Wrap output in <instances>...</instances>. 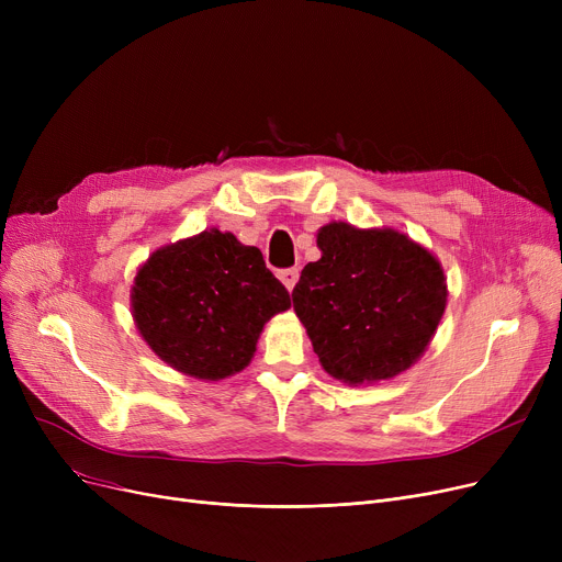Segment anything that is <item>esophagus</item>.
<instances>
[{"mask_svg": "<svg viewBox=\"0 0 562 562\" xmlns=\"http://www.w3.org/2000/svg\"><path fill=\"white\" fill-rule=\"evenodd\" d=\"M299 276H301L299 269H282V271H278V278L282 280V284H284L289 291H291L293 286H296Z\"/></svg>", "mask_w": 562, "mask_h": 562, "instance_id": "esophagus-1", "label": "esophagus"}]
</instances>
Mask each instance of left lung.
<instances>
[{
  "label": "left lung",
  "mask_w": 562,
  "mask_h": 562,
  "mask_svg": "<svg viewBox=\"0 0 562 562\" xmlns=\"http://www.w3.org/2000/svg\"><path fill=\"white\" fill-rule=\"evenodd\" d=\"M316 244L291 301L323 369L362 385L415 364L447 307L439 261L394 229L330 223Z\"/></svg>",
  "instance_id": "8db88e82"
}]
</instances>
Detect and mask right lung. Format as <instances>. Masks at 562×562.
I'll return each mask as SVG.
<instances>
[{
	"mask_svg": "<svg viewBox=\"0 0 562 562\" xmlns=\"http://www.w3.org/2000/svg\"><path fill=\"white\" fill-rule=\"evenodd\" d=\"M289 307V291L259 248L210 229L166 246L136 273V328L172 369L202 380L241 371L263 323Z\"/></svg>",
	"mask_w": 562,
	"mask_h": 562,
	"instance_id": "1",
	"label": "right lung"
}]
</instances>
